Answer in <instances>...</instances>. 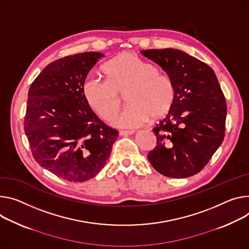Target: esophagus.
<instances>
[{"instance_id": "1", "label": "esophagus", "mask_w": 249, "mask_h": 249, "mask_svg": "<svg viewBox=\"0 0 249 249\" xmlns=\"http://www.w3.org/2000/svg\"><path fill=\"white\" fill-rule=\"evenodd\" d=\"M120 135H132L135 133L134 130H121L120 132Z\"/></svg>"}]
</instances>
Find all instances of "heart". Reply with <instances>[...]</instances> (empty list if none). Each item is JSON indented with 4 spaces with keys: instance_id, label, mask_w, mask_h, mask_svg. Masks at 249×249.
I'll return each instance as SVG.
<instances>
[{
    "instance_id": "obj_1",
    "label": "heart",
    "mask_w": 249,
    "mask_h": 249,
    "mask_svg": "<svg viewBox=\"0 0 249 249\" xmlns=\"http://www.w3.org/2000/svg\"><path fill=\"white\" fill-rule=\"evenodd\" d=\"M102 71L106 80L87 76L81 91L86 104L103 120L115 117L122 104L120 94L125 91L129 105L115 120L121 127L141 126L171 110L176 96L174 82L137 54L121 53L106 62Z\"/></svg>"
}]
</instances>
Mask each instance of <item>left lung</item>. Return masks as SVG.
Wrapping results in <instances>:
<instances>
[{
	"label": "left lung",
	"instance_id": "obj_1",
	"mask_svg": "<svg viewBox=\"0 0 249 249\" xmlns=\"http://www.w3.org/2000/svg\"><path fill=\"white\" fill-rule=\"evenodd\" d=\"M141 53L159 64L176 88L168 115L153 129L157 146L148 160L166 177L194 176L205 168L224 138L228 108L215 73L207 63L178 50Z\"/></svg>",
	"mask_w": 249,
	"mask_h": 249
}]
</instances>
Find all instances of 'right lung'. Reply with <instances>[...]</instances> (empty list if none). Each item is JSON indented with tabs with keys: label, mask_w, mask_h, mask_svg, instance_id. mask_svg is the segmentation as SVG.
<instances>
[{
	"label": "right lung",
	"mask_w": 249,
	"mask_h": 249,
	"mask_svg": "<svg viewBox=\"0 0 249 249\" xmlns=\"http://www.w3.org/2000/svg\"><path fill=\"white\" fill-rule=\"evenodd\" d=\"M104 54L82 53L50 63L32 83L25 133L40 167L70 182H84L104 167L118 131L90 108L83 80Z\"/></svg>",
	"instance_id": "right-lung-1"
}]
</instances>
